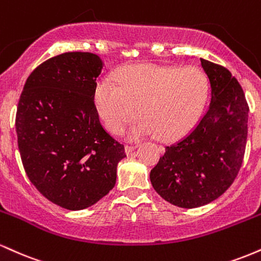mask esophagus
<instances>
[{"mask_svg":"<svg viewBox=\"0 0 261 261\" xmlns=\"http://www.w3.org/2000/svg\"><path fill=\"white\" fill-rule=\"evenodd\" d=\"M135 148H136V146L135 145H125V153L130 154Z\"/></svg>","mask_w":261,"mask_h":261,"instance_id":"34e87169","label":"esophagus"}]
</instances>
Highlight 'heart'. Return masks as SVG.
Here are the masks:
<instances>
[{"label": "heart", "instance_id": "heart-1", "mask_svg": "<svg viewBox=\"0 0 261 261\" xmlns=\"http://www.w3.org/2000/svg\"><path fill=\"white\" fill-rule=\"evenodd\" d=\"M207 94V74L197 66L142 65L122 73L118 85L103 81L95 101L101 121L112 134L124 133L140 110L143 119L131 128V139L157 133L170 139L191 127Z\"/></svg>", "mask_w": 261, "mask_h": 261}]
</instances>
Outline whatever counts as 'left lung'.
<instances>
[{
	"mask_svg": "<svg viewBox=\"0 0 261 261\" xmlns=\"http://www.w3.org/2000/svg\"><path fill=\"white\" fill-rule=\"evenodd\" d=\"M211 100L190 134L166 146L149 173L166 201L194 208L214 201L233 184L245 153L248 107L242 86L222 65L200 59Z\"/></svg>",
	"mask_w": 261,
	"mask_h": 261,
	"instance_id": "8db88e82",
	"label": "left lung"
}]
</instances>
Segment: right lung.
I'll list each match as a JSON object with an SVG mask.
<instances>
[{
  "label": "right lung",
  "mask_w": 261,
  "mask_h": 261,
  "mask_svg": "<svg viewBox=\"0 0 261 261\" xmlns=\"http://www.w3.org/2000/svg\"><path fill=\"white\" fill-rule=\"evenodd\" d=\"M103 68L92 53H64L29 74L16 130L20 158L41 195L67 210L99 201L114 188L125 154L100 124L94 101Z\"/></svg>",
  "instance_id": "obj_1"
}]
</instances>
